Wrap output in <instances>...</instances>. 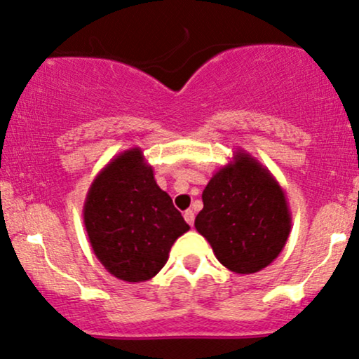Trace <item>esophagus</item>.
Wrapping results in <instances>:
<instances>
[{
  "instance_id": "obj_1",
  "label": "esophagus",
  "mask_w": 359,
  "mask_h": 359,
  "mask_svg": "<svg viewBox=\"0 0 359 359\" xmlns=\"http://www.w3.org/2000/svg\"><path fill=\"white\" fill-rule=\"evenodd\" d=\"M184 219H185V222H187V224L192 226L194 225V220H195V215H194V212L192 210H185L184 212Z\"/></svg>"
}]
</instances>
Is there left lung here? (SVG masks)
<instances>
[{"label": "left lung", "instance_id": "obj_1", "mask_svg": "<svg viewBox=\"0 0 359 359\" xmlns=\"http://www.w3.org/2000/svg\"><path fill=\"white\" fill-rule=\"evenodd\" d=\"M195 229L217 260L240 275L269 266L287 243L292 213L278 180L242 149L220 167L202 192Z\"/></svg>", "mask_w": 359, "mask_h": 359}]
</instances>
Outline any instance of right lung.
Instances as JSON below:
<instances>
[{
  "instance_id": "right-lung-1",
  "label": "right lung",
  "mask_w": 359,
  "mask_h": 359,
  "mask_svg": "<svg viewBox=\"0 0 359 359\" xmlns=\"http://www.w3.org/2000/svg\"><path fill=\"white\" fill-rule=\"evenodd\" d=\"M83 219L97 260L130 283L156 276L175 240L190 229L157 185L140 147L121 152L99 172L86 195Z\"/></svg>"
}]
</instances>
